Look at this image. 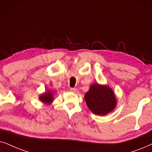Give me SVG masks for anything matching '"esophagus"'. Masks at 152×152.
I'll return each instance as SVG.
<instances>
[{
    "instance_id": "34e87169",
    "label": "esophagus",
    "mask_w": 152,
    "mask_h": 152,
    "mask_svg": "<svg viewBox=\"0 0 152 152\" xmlns=\"http://www.w3.org/2000/svg\"><path fill=\"white\" fill-rule=\"evenodd\" d=\"M70 91H71V92H74V93H78V89L74 88H70Z\"/></svg>"
}]
</instances>
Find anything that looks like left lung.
I'll return each mask as SVG.
<instances>
[{"label":"left lung","mask_w":152,"mask_h":152,"mask_svg":"<svg viewBox=\"0 0 152 152\" xmlns=\"http://www.w3.org/2000/svg\"><path fill=\"white\" fill-rule=\"evenodd\" d=\"M89 109L95 115H106L114 110L117 99L112 89L107 86L94 83L85 95Z\"/></svg>","instance_id":"left-lung-1"}]
</instances>
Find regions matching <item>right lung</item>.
Here are the masks:
<instances>
[{"label": "right lung", "instance_id": "right-lung-1", "mask_svg": "<svg viewBox=\"0 0 152 152\" xmlns=\"http://www.w3.org/2000/svg\"><path fill=\"white\" fill-rule=\"evenodd\" d=\"M39 100L44 104H50L53 101V92L51 91H46L45 93L40 95Z\"/></svg>", "mask_w": 152, "mask_h": 152}]
</instances>
